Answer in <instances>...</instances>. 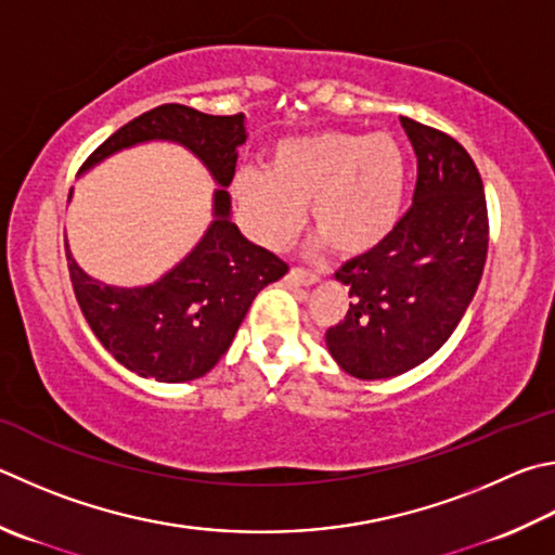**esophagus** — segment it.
<instances>
[{"instance_id": "1", "label": "esophagus", "mask_w": 555, "mask_h": 555, "mask_svg": "<svg viewBox=\"0 0 555 555\" xmlns=\"http://www.w3.org/2000/svg\"><path fill=\"white\" fill-rule=\"evenodd\" d=\"M318 274L315 271H308V269H300V267H294L286 274V281L288 284H294V286H312V284H318Z\"/></svg>"}]
</instances>
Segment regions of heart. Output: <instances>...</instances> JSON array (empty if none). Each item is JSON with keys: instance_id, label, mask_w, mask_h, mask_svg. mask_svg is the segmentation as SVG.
Wrapping results in <instances>:
<instances>
[{"instance_id": "b5f03b06", "label": "heart", "mask_w": 555, "mask_h": 555, "mask_svg": "<svg viewBox=\"0 0 555 555\" xmlns=\"http://www.w3.org/2000/svg\"><path fill=\"white\" fill-rule=\"evenodd\" d=\"M405 184L408 163L392 135L320 130L281 140L267 169H240L233 198L261 245L286 247L312 204L322 240L357 257L396 230Z\"/></svg>"}]
</instances>
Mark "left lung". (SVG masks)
<instances>
[{
    "instance_id": "left-lung-1",
    "label": "left lung",
    "mask_w": 555,
    "mask_h": 555,
    "mask_svg": "<svg viewBox=\"0 0 555 555\" xmlns=\"http://www.w3.org/2000/svg\"><path fill=\"white\" fill-rule=\"evenodd\" d=\"M417 155L412 206L383 243L341 264L345 320L325 341L341 371L361 380L420 366L451 337L488 257V206L478 167L451 135L400 116Z\"/></svg>"
}]
</instances>
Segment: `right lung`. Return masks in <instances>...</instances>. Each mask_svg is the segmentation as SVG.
Masks as SVG:
<instances>
[{
    "label": "right lung",
    "instance_id": "right-lung-1",
    "mask_svg": "<svg viewBox=\"0 0 555 555\" xmlns=\"http://www.w3.org/2000/svg\"><path fill=\"white\" fill-rule=\"evenodd\" d=\"M167 140L194 153L216 179L214 220L177 267L147 286H108L77 264L67 243V269L77 304L104 349L128 371L159 383H184L214 369L261 288L286 274V261L240 233L230 218V181L245 143V114L210 116L163 104L104 140L82 172L120 150Z\"/></svg>",
    "mask_w": 555,
    "mask_h": 555
}]
</instances>
